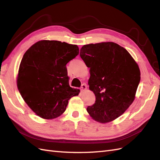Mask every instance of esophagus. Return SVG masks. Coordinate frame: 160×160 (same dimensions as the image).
<instances>
[{
    "label": "esophagus",
    "mask_w": 160,
    "mask_h": 160,
    "mask_svg": "<svg viewBox=\"0 0 160 160\" xmlns=\"http://www.w3.org/2000/svg\"><path fill=\"white\" fill-rule=\"evenodd\" d=\"M86 89H87V85H86V84L83 83L81 87V91H84L85 90H86Z\"/></svg>",
    "instance_id": "obj_1"
}]
</instances>
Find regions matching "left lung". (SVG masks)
I'll return each instance as SVG.
<instances>
[{
  "label": "left lung",
  "mask_w": 160,
  "mask_h": 160,
  "mask_svg": "<svg viewBox=\"0 0 160 160\" xmlns=\"http://www.w3.org/2000/svg\"><path fill=\"white\" fill-rule=\"evenodd\" d=\"M80 57L89 67V89L95 102L87 111L96 122H111L133 103L140 82V71L129 52L117 43L85 45Z\"/></svg>",
  "instance_id": "8db88e82"
}]
</instances>
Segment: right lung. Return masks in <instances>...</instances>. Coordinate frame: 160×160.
Masks as SVG:
<instances>
[{
	"label": "right lung",
	"instance_id": "add662e5",
	"mask_svg": "<svg viewBox=\"0 0 160 160\" xmlns=\"http://www.w3.org/2000/svg\"><path fill=\"white\" fill-rule=\"evenodd\" d=\"M79 47L58 41L42 40L24 54L17 88L22 99L39 117L51 119L65 112L68 101L80 90L69 86L66 65L79 55Z\"/></svg>",
	"mask_w": 160,
	"mask_h": 160
}]
</instances>
